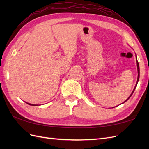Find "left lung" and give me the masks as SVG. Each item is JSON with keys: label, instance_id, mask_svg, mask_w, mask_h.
Masks as SVG:
<instances>
[{"label": "left lung", "instance_id": "left-lung-1", "mask_svg": "<svg viewBox=\"0 0 149 149\" xmlns=\"http://www.w3.org/2000/svg\"><path fill=\"white\" fill-rule=\"evenodd\" d=\"M136 59H137V58H136ZM137 67H138V79H137V83H136V86H135V87H134V90H133V91H132V93L131 94V95L129 97V98L128 99L126 100L124 102H125L126 101H127L129 98H130L131 97V95H132V93H133V92H134V90H135V88H136V86H137V84H138V81H139V78H140V66H139V63H138V61H137ZM124 102H123V103H124Z\"/></svg>", "mask_w": 149, "mask_h": 149}]
</instances>
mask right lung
Returning a JSON list of instances; mask_svg holds the SVG:
<instances>
[{
    "instance_id": "1",
    "label": "right lung",
    "mask_w": 149,
    "mask_h": 149,
    "mask_svg": "<svg viewBox=\"0 0 149 149\" xmlns=\"http://www.w3.org/2000/svg\"><path fill=\"white\" fill-rule=\"evenodd\" d=\"M26 103H27V102H26ZM27 104H29V105H31V106H37V105H34V104H29V103H27Z\"/></svg>"
}]
</instances>
